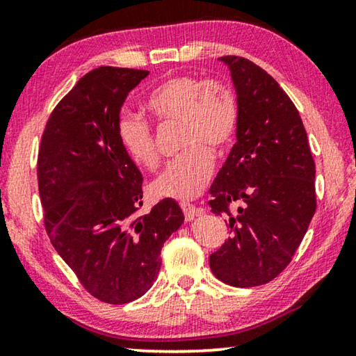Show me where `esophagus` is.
Instances as JSON below:
<instances>
[{
	"label": "esophagus",
	"mask_w": 356,
	"mask_h": 356,
	"mask_svg": "<svg viewBox=\"0 0 356 356\" xmlns=\"http://www.w3.org/2000/svg\"><path fill=\"white\" fill-rule=\"evenodd\" d=\"M180 207H182V210H184V215H185L186 221H191L193 218H195V216H200V215L204 213V209L193 206V204H190V202H182V204H180Z\"/></svg>",
	"instance_id": "34e87169"
}]
</instances>
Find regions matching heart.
Segmentation results:
<instances>
[{
  "label": "heart",
  "mask_w": 356,
  "mask_h": 356,
  "mask_svg": "<svg viewBox=\"0 0 356 356\" xmlns=\"http://www.w3.org/2000/svg\"><path fill=\"white\" fill-rule=\"evenodd\" d=\"M146 108L163 120L182 122L180 147L185 152L166 165L154 180L156 196L186 201L196 197L213 172V155L232 143L237 127V102L218 81L179 75L166 78L147 94ZM119 141L136 165L154 170L159 165L150 124L140 114L122 113L118 120Z\"/></svg>",
  "instance_id": "heart-1"
}]
</instances>
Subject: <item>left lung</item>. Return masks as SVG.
<instances>
[{"label": "left lung", "mask_w": 356, "mask_h": 356, "mask_svg": "<svg viewBox=\"0 0 356 356\" xmlns=\"http://www.w3.org/2000/svg\"><path fill=\"white\" fill-rule=\"evenodd\" d=\"M237 92V143L216 174L212 212L227 213L231 237L209 257L220 281L254 287L276 278L316 212V165L297 108L250 59L222 56ZM244 206L232 216L228 204Z\"/></svg>", "instance_id": "obj_1"}]
</instances>
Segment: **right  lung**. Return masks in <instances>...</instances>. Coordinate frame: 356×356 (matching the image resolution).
<instances>
[{
    "label": "right lung",
    "mask_w": 356,
    "mask_h": 356,
    "mask_svg": "<svg viewBox=\"0 0 356 356\" xmlns=\"http://www.w3.org/2000/svg\"><path fill=\"white\" fill-rule=\"evenodd\" d=\"M147 75L108 65L91 70L53 110L40 141L48 237L83 287L110 305L130 303L152 287L161 246L184 222L171 197L135 215L143 176L119 141L118 120L129 92Z\"/></svg>",
    "instance_id": "right-lung-1"
}]
</instances>
